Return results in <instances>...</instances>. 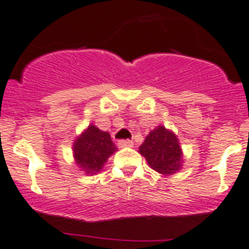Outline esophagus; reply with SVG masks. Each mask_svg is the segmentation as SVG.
<instances>
[{
  "mask_svg": "<svg viewBox=\"0 0 249 249\" xmlns=\"http://www.w3.org/2000/svg\"><path fill=\"white\" fill-rule=\"evenodd\" d=\"M117 145H118V147H121V148H122V147H132L133 141H132V140H120Z\"/></svg>",
  "mask_w": 249,
  "mask_h": 249,
  "instance_id": "esophagus-1",
  "label": "esophagus"
}]
</instances>
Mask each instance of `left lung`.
<instances>
[{
	"label": "left lung",
	"mask_w": 249,
	"mask_h": 249,
	"mask_svg": "<svg viewBox=\"0 0 249 249\" xmlns=\"http://www.w3.org/2000/svg\"><path fill=\"white\" fill-rule=\"evenodd\" d=\"M143 155L155 171L160 174H174L181 166V148L179 141L171 131L159 126L146 137L140 146Z\"/></svg>",
	"instance_id": "8db88e82"
}]
</instances>
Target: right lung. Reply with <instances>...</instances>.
Wrapping results in <instances>:
<instances>
[{"label":"right lung","mask_w":249,"mask_h":249,"mask_svg":"<svg viewBox=\"0 0 249 249\" xmlns=\"http://www.w3.org/2000/svg\"><path fill=\"white\" fill-rule=\"evenodd\" d=\"M73 148L76 163L87 174L98 173L108 157L117 151L109 133L103 132L93 124L76 140Z\"/></svg>","instance_id":"1"}]
</instances>
